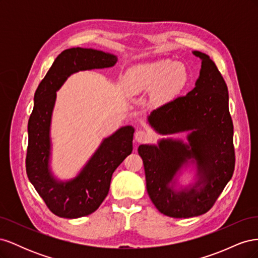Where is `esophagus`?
<instances>
[{
    "label": "esophagus",
    "instance_id": "esophagus-1",
    "mask_svg": "<svg viewBox=\"0 0 258 258\" xmlns=\"http://www.w3.org/2000/svg\"><path fill=\"white\" fill-rule=\"evenodd\" d=\"M135 138H136V141L138 143H144V142L147 141L148 138H150V136H148L147 132H145L143 130H139V131L136 132Z\"/></svg>",
    "mask_w": 258,
    "mask_h": 258
}]
</instances>
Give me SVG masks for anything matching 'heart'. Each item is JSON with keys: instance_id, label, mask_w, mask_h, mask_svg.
Wrapping results in <instances>:
<instances>
[{"instance_id": "1", "label": "heart", "mask_w": 258, "mask_h": 258, "mask_svg": "<svg viewBox=\"0 0 258 258\" xmlns=\"http://www.w3.org/2000/svg\"><path fill=\"white\" fill-rule=\"evenodd\" d=\"M187 73L183 64L161 59L132 67L127 73V87L131 92L155 89V95L165 99L185 85Z\"/></svg>"}]
</instances>
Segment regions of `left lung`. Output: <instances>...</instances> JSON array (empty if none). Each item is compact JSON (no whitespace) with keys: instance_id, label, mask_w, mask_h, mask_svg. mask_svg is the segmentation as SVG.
<instances>
[{"instance_id":"left-lung-1","label":"left lung","mask_w":258,"mask_h":258,"mask_svg":"<svg viewBox=\"0 0 258 258\" xmlns=\"http://www.w3.org/2000/svg\"><path fill=\"white\" fill-rule=\"evenodd\" d=\"M192 53L201 59L195 88L148 116V122L161 135L189 131L188 142L162 139L158 145L142 144L138 148L148 196L160 213L175 218L207 213L230 181L236 162L227 85L208 54L197 50ZM190 162L198 166V182L175 192L170 184Z\"/></svg>"}]
</instances>
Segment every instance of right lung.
<instances>
[{
  "mask_svg": "<svg viewBox=\"0 0 258 258\" xmlns=\"http://www.w3.org/2000/svg\"><path fill=\"white\" fill-rule=\"evenodd\" d=\"M116 62V56L101 50L66 49L53 61L35 91L34 107L28 122L26 170L46 206L59 217L86 216L100 207L110 190L114 171L132 152L135 129L126 126L117 130L103 140L79 175L68 182L57 181L49 170V131L56 91L73 73L111 68Z\"/></svg>",
  "mask_w": 258,
  "mask_h": 258,
  "instance_id": "add662e5",
  "label": "right lung"
}]
</instances>
